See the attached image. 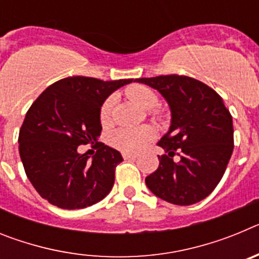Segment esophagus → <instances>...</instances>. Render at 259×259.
I'll list each match as a JSON object with an SVG mask.
<instances>
[{"label": "esophagus", "instance_id": "esophagus-1", "mask_svg": "<svg viewBox=\"0 0 259 259\" xmlns=\"http://www.w3.org/2000/svg\"><path fill=\"white\" fill-rule=\"evenodd\" d=\"M122 155H123V158H124V159H130V158H136L137 155L136 154H134V153H122Z\"/></svg>", "mask_w": 259, "mask_h": 259}]
</instances>
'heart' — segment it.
<instances>
[{"instance_id": "heart-1", "label": "heart", "mask_w": 259, "mask_h": 259, "mask_svg": "<svg viewBox=\"0 0 259 259\" xmlns=\"http://www.w3.org/2000/svg\"><path fill=\"white\" fill-rule=\"evenodd\" d=\"M127 96L132 101L140 105L144 109H153L158 105V96L152 89L145 85H134L125 91ZM113 97L106 98L100 109V120L102 124H107L111 119V110H113ZM154 118H159V113L153 109L150 111ZM154 137V131L149 125L141 127H119L114 130L109 136L110 145L115 149L125 153H136L141 150L146 144Z\"/></svg>"}]
</instances>
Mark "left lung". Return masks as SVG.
I'll return each instance as SVG.
<instances>
[{
    "mask_svg": "<svg viewBox=\"0 0 259 259\" xmlns=\"http://www.w3.org/2000/svg\"><path fill=\"white\" fill-rule=\"evenodd\" d=\"M157 89L171 109L170 130L157 144L159 167L145 183L162 200L187 206L206 198L219 184L233 152V125L221 96L184 75L136 79ZM179 155L181 161L174 162Z\"/></svg>",
    "mask_w": 259,
    "mask_h": 259,
    "instance_id": "8db88e82",
    "label": "left lung"
}]
</instances>
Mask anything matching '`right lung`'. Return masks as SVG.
<instances>
[{"label":"right lung","instance_id":"obj_1","mask_svg":"<svg viewBox=\"0 0 259 259\" xmlns=\"http://www.w3.org/2000/svg\"><path fill=\"white\" fill-rule=\"evenodd\" d=\"M134 79L111 81L87 76L65 77L41 93L28 109L19 131V154L33 188L61 209H84L109 194L118 150L98 143L100 109L114 91ZM96 142L92 161L77 146Z\"/></svg>","mask_w":259,"mask_h":259}]
</instances>
